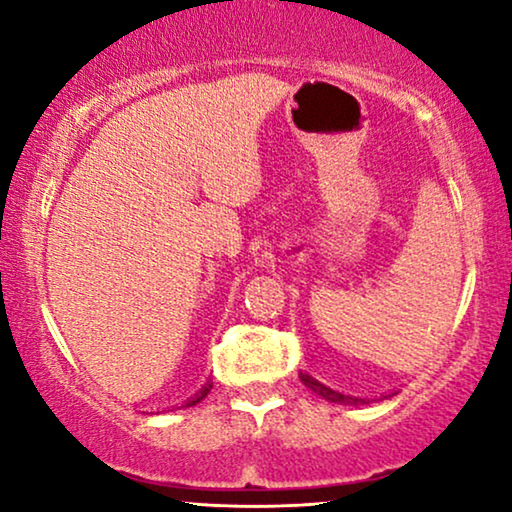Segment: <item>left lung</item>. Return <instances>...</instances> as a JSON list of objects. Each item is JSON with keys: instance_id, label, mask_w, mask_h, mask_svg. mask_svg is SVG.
Returning a JSON list of instances; mask_svg holds the SVG:
<instances>
[{"instance_id": "left-lung-1", "label": "left lung", "mask_w": 512, "mask_h": 512, "mask_svg": "<svg viewBox=\"0 0 512 512\" xmlns=\"http://www.w3.org/2000/svg\"><path fill=\"white\" fill-rule=\"evenodd\" d=\"M298 375H300V382H303L307 389H312L317 396L326 398L328 403H338V405H366V403H370L368 398L340 394V391L326 387V384H321L317 377H312V375H307V373H298ZM391 396H394V394H391ZM384 398H387V396H384Z\"/></svg>"}]
</instances>
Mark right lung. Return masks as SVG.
<instances>
[{
	"label": "right lung",
	"instance_id": "1",
	"mask_svg": "<svg viewBox=\"0 0 512 512\" xmlns=\"http://www.w3.org/2000/svg\"><path fill=\"white\" fill-rule=\"evenodd\" d=\"M209 389H212V382H207L205 387H202V389L198 391V394H195V396L191 398V401H186L184 405H181V408H193V405H198V403L202 401V398H205V396L209 394Z\"/></svg>",
	"mask_w": 512,
	"mask_h": 512
}]
</instances>
